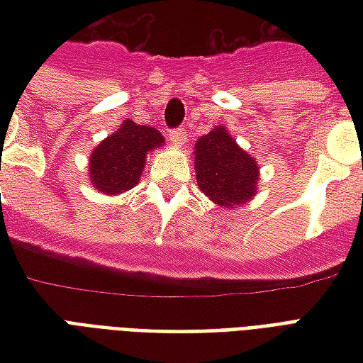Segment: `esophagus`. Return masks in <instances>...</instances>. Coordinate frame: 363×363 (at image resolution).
Masks as SVG:
<instances>
[{"instance_id":"34e87169","label":"esophagus","mask_w":363,"mask_h":363,"mask_svg":"<svg viewBox=\"0 0 363 363\" xmlns=\"http://www.w3.org/2000/svg\"><path fill=\"white\" fill-rule=\"evenodd\" d=\"M169 142L173 143V145H177V147H181V145H184V142H186V132L181 130V128L169 132Z\"/></svg>"}]
</instances>
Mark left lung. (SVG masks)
<instances>
[{"label":"left lung","mask_w":363,"mask_h":363,"mask_svg":"<svg viewBox=\"0 0 363 363\" xmlns=\"http://www.w3.org/2000/svg\"><path fill=\"white\" fill-rule=\"evenodd\" d=\"M194 173L200 190L220 208H237L259 192L260 167L225 126H213L194 143Z\"/></svg>","instance_id":"left-lung-1"}]
</instances>
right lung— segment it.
Listing matches in <instances>:
<instances>
[{
    "instance_id": "obj_1",
    "label": "right lung",
    "mask_w": 363,
    "mask_h": 363,
    "mask_svg": "<svg viewBox=\"0 0 363 363\" xmlns=\"http://www.w3.org/2000/svg\"><path fill=\"white\" fill-rule=\"evenodd\" d=\"M165 138L153 126L122 120L114 134L106 135L89 155V182L106 196L134 189L151 151L163 147Z\"/></svg>"
}]
</instances>
